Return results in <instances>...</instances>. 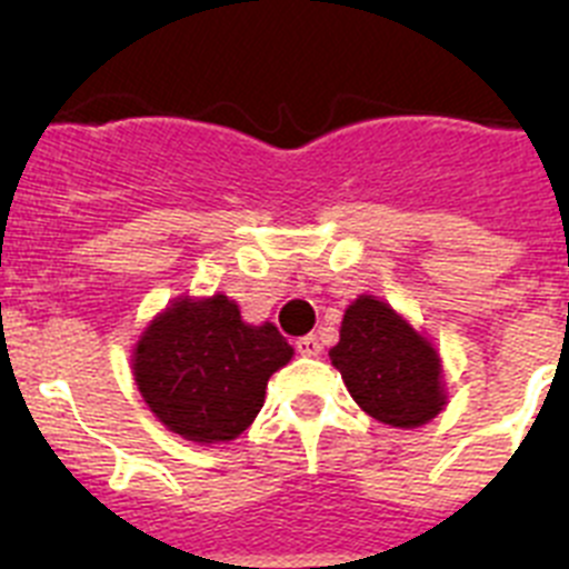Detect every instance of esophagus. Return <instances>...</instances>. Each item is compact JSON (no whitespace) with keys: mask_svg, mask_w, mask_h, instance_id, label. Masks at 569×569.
Instances as JSON below:
<instances>
[{"mask_svg":"<svg viewBox=\"0 0 569 569\" xmlns=\"http://www.w3.org/2000/svg\"><path fill=\"white\" fill-rule=\"evenodd\" d=\"M296 350H299L301 356H319L321 345L316 336H301V339H296Z\"/></svg>","mask_w":569,"mask_h":569,"instance_id":"esophagus-1","label":"esophagus"}]
</instances>
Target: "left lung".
Returning a JSON list of instances; mask_svg holds the SVG:
<instances>
[{
    "label": "left lung",
    "mask_w": 569,
    "mask_h": 569,
    "mask_svg": "<svg viewBox=\"0 0 569 569\" xmlns=\"http://www.w3.org/2000/svg\"><path fill=\"white\" fill-rule=\"evenodd\" d=\"M330 361L356 405L381 425L413 430L447 405L436 347L376 296L345 310Z\"/></svg>",
    "instance_id": "obj_1"
}]
</instances>
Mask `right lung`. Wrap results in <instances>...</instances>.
Listing matches in <instances>:
<instances>
[{
    "label": "right lung",
    "mask_w": 569,
    "mask_h": 569,
    "mask_svg": "<svg viewBox=\"0 0 569 569\" xmlns=\"http://www.w3.org/2000/svg\"><path fill=\"white\" fill-rule=\"evenodd\" d=\"M290 359L293 347L270 321H241L239 305L216 293L164 308L130 361L156 419L196 445H219L253 425L268 379Z\"/></svg>",
    "instance_id": "1"
}]
</instances>
